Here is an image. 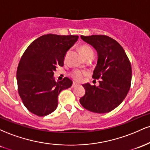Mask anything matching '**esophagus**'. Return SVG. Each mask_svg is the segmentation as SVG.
<instances>
[{"instance_id": "34e87169", "label": "esophagus", "mask_w": 150, "mask_h": 150, "mask_svg": "<svg viewBox=\"0 0 150 150\" xmlns=\"http://www.w3.org/2000/svg\"><path fill=\"white\" fill-rule=\"evenodd\" d=\"M77 85H78V84H77L76 82H73V85H72V87H76V86H77Z\"/></svg>"}]
</instances>
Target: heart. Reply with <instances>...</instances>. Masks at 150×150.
I'll return each instance as SVG.
<instances>
[{
	"instance_id": "1",
	"label": "heart",
	"mask_w": 150,
	"mask_h": 150,
	"mask_svg": "<svg viewBox=\"0 0 150 150\" xmlns=\"http://www.w3.org/2000/svg\"><path fill=\"white\" fill-rule=\"evenodd\" d=\"M80 52L82 54V56L85 57V58L89 57V56H94V51L90 46L87 45H83L80 46ZM69 54V51L66 53L65 56V60L68 57ZM88 75V72L86 70H74L71 73H70V76L71 78H73L75 81L77 82H81L84 80L85 76Z\"/></svg>"
}]
</instances>
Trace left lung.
<instances>
[{"label": "left lung", "mask_w": 150, "mask_h": 150, "mask_svg": "<svg viewBox=\"0 0 150 150\" xmlns=\"http://www.w3.org/2000/svg\"><path fill=\"white\" fill-rule=\"evenodd\" d=\"M98 52V61L92 77L99 85H83L85 94L80 99L81 105L94 113H108L124 100L130 87V62L119 43L106 35L81 36Z\"/></svg>", "instance_id": "left-lung-1"}]
</instances>
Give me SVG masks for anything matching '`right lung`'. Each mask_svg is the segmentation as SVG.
I'll use <instances>...</instances> for the list:
<instances>
[{
    "instance_id": "1",
    "label": "right lung",
    "mask_w": 150,
    "mask_h": 150,
    "mask_svg": "<svg viewBox=\"0 0 150 150\" xmlns=\"http://www.w3.org/2000/svg\"><path fill=\"white\" fill-rule=\"evenodd\" d=\"M78 39V36L49 34L37 38L22 56L17 70L19 95L25 107L39 116L49 115L58 106V96L71 87L65 77L56 82L54 71L63 66L65 55Z\"/></svg>"
}]
</instances>
